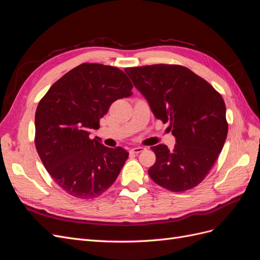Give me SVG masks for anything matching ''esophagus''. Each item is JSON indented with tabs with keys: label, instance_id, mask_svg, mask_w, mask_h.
Masks as SVG:
<instances>
[{
	"label": "esophagus",
	"instance_id": "34e87169",
	"mask_svg": "<svg viewBox=\"0 0 260 260\" xmlns=\"http://www.w3.org/2000/svg\"><path fill=\"white\" fill-rule=\"evenodd\" d=\"M145 147H142V146H137V147H133L130 149V153L131 154H139L142 151H144Z\"/></svg>",
	"mask_w": 260,
	"mask_h": 260
}]
</instances>
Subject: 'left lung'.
I'll return each mask as SVG.
<instances>
[{
    "mask_svg": "<svg viewBox=\"0 0 260 260\" xmlns=\"http://www.w3.org/2000/svg\"><path fill=\"white\" fill-rule=\"evenodd\" d=\"M147 100L157 119L168 122L174 149L152 146L156 161L148 176L171 192L199 185L222 151L228 121L222 96L205 79L180 65L156 64L124 69Z\"/></svg>",
    "mask_w": 260,
    "mask_h": 260,
    "instance_id": "left-lung-1",
    "label": "left lung"
}]
</instances>
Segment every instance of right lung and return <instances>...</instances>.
<instances>
[{"mask_svg":"<svg viewBox=\"0 0 260 260\" xmlns=\"http://www.w3.org/2000/svg\"><path fill=\"white\" fill-rule=\"evenodd\" d=\"M132 88L119 68L83 62L55 82L39 102L37 152L52 179L69 195L98 198L116 181L129 153L90 139L89 129H99L109 106L130 96Z\"/></svg>","mask_w":260,"mask_h":260,"instance_id":"obj_1","label":"right lung"}]
</instances>
